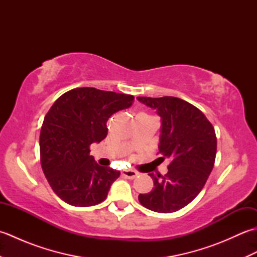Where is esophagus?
Masks as SVG:
<instances>
[{
    "label": "esophagus",
    "instance_id": "1",
    "mask_svg": "<svg viewBox=\"0 0 257 257\" xmlns=\"http://www.w3.org/2000/svg\"><path fill=\"white\" fill-rule=\"evenodd\" d=\"M122 176L124 178H128V179H135L136 177L138 176V172L135 171V170H132V169H127V170H123L121 172Z\"/></svg>",
    "mask_w": 257,
    "mask_h": 257
}]
</instances>
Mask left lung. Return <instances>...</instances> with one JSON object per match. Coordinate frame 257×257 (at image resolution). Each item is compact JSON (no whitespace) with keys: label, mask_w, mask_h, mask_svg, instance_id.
<instances>
[{"label":"left lung","mask_w":257,"mask_h":257,"mask_svg":"<svg viewBox=\"0 0 257 257\" xmlns=\"http://www.w3.org/2000/svg\"><path fill=\"white\" fill-rule=\"evenodd\" d=\"M161 118L159 160L169 159L168 173L156 177L154 189L139 194L147 209L172 213L188 205L201 190L214 167L216 136L200 109L177 97H138Z\"/></svg>","instance_id":"left-lung-1"}]
</instances>
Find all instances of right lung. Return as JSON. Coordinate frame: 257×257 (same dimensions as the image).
Returning a JSON list of instances; mask_svg holds the SVG:
<instances>
[{
    "label": "right lung",
    "instance_id": "add662e5",
    "mask_svg": "<svg viewBox=\"0 0 257 257\" xmlns=\"http://www.w3.org/2000/svg\"><path fill=\"white\" fill-rule=\"evenodd\" d=\"M134 96L92 87L65 92L46 113L40 135L41 165L53 191L66 203L91 206L107 198L120 172L101 167L89 147L107 137V121L133 105Z\"/></svg>",
    "mask_w": 257,
    "mask_h": 257
}]
</instances>
